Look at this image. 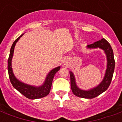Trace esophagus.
Wrapping results in <instances>:
<instances>
[{
    "label": "esophagus",
    "instance_id": "esophagus-1",
    "mask_svg": "<svg viewBox=\"0 0 122 122\" xmlns=\"http://www.w3.org/2000/svg\"><path fill=\"white\" fill-rule=\"evenodd\" d=\"M69 63H70V58H69L68 57L66 56V57H65L64 58H63V65H68L69 64Z\"/></svg>",
    "mask_w": 122,
    "mask_h": 122
}]
</instances>
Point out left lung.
<instances>
[{
    "mask_svg": "<svg viewBox=\"0 0 122 122\" xmlns=\"http://www.w3.org/2000/svg\"><path fill=\"white\" fill-rule=\"evenodd\" d=\"M87 49H101L104 51V54H106L107 65L105 71V74L103 79L100 83L96 87L91 88L88 90H83L78 87L76 84V79L74 73L70 71L71 81V88L74 95L76 96L85 99H92L98 96L99 95L104 92L107 90L110 86L112 81L113 75L114 70H115V59H114L113 51L110 44L104 39H102L97 42H94V44L88 45L86 47Z\"/></svg>",
    "mask_w": 122,
    "mask_h": 122,
    "instance_id": "8db88e82",
    "label": "left lung"
}]
</instances>
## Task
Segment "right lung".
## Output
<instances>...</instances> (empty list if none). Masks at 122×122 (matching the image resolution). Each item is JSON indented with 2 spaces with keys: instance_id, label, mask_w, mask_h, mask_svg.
Returning a JSON list of instances; mask_svg holds the SVG:
<instances>
[{
  "instance_id": "right-lung-1",
  "label": "right lung",
  "mask_w": 122,
  "mask_h": 122,
  "mask_svg": "<svg viewBox=\"0 0 122 122\" xmlns=\"http://www.w3.org/2000/svg\"><path fill=\"white\" fill-rule=\"evenodd\" d=\"M24 35L23 33L21 36L18 37L16 41L13 42L12 47L10 50V54L9 56L8 61H7V69H8L9 76L10 78V82L12 83V86L14 89L20 92L21 94L30 99H37L42 98L44 97L47 96L50 92L51 89L52 83L53 80L54 76L55 74L60 70L61 66L56 67L54 68L50 71L47 75L44 83L39 86H35V85H30L20 81L16 78L14 75L12 68V59L14 54V47L16 43L20 39V38Z\"/></svg>"
}]
</instances>
